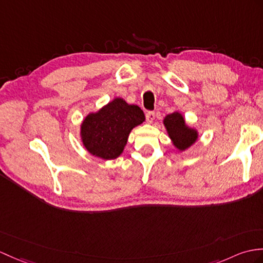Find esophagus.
<instances>
[{"mask_svg":"<svg viewBox=\"0 0 263 263\" xmlns=\"http://www.w3.org/2000/svg\"><path fill=\"white\" fill-rule=\"evenodd\" d=\"M145 119H146V122H148V123H152L154 120L156 119V113L155 112H146L145 113Z\"/></svg>","mask_w":263,"mask_h":263,"instance_id":"obj_1","label":"esophagus"}]
</instances>
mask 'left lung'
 Here are the masks:
<instances>
[{"mask_svg": "<svg viewBox=\"0 0 263 263\" xmlns=\"http://www.w3.org/2000/svg\"><path fill=\"white\" fill-rule=\"evenodd\" d=\"M162 123L174 146L180 152L191 148L198 140V131L195 127L189 126L186 123L184 115L178 111L168 114L163 119Z\"/></svg>", "mask_w": 263, "mask_h": 263, "instance_id": "obj_1", "label": "left lung"}]
</instances>
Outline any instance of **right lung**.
I'll return each instance as SVG.
<instances>
[{
  "label": "right lung",
  "mask_w": 263,
  "mask_h": 263,
  "mask_svg": "<svg viewBox=\"0 0 263 263\" xmlns=\"http://www.w3.org/2000/svg\"><path fill=\"white\" fill-rule=\"evenodd\" d=\"M144 120V113L138 105L115 97L99 111L85 117L79 137L88 154L103 160H113L123 154L131 131Z\"/></svg>",
  "instance_id": "add662e5"
}]
</instances>
